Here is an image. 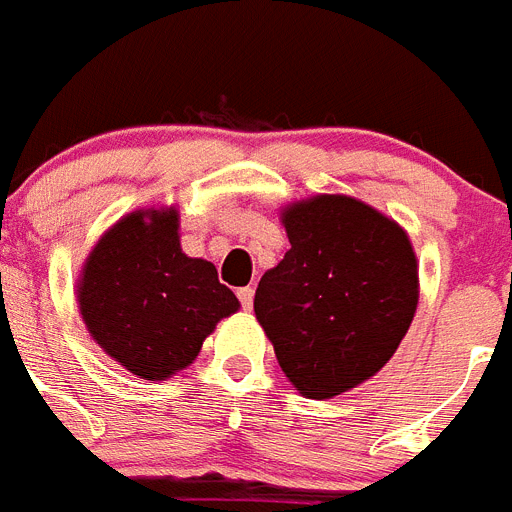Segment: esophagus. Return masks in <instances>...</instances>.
<instances>
[{
	"mask_svg": "<svg viewBox=\"0 0 512 512\" xmlns=\"http://www.w3.org/2000/svg\"><path fill=\"white\" fill-rule=\"evenodd\" d=\"M238 298H240V303H243V308H246V311H251V306H253V287L251 285L240 287Z\"/></svg>",
	"mask_w": 512,
	"mask_h": 512,
	"instance_id": "1",
	"label": "esophagus"
}]
</instances>
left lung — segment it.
Returning <instances> with one entry per match:
<instances>
[{
    "instance_id": "8db88e82",
    "label": "left lung",
    "mask_w": 512,
    "mask_h": 512,
    "mask_svg": "<svg viewBox=\"0 0 512 512\" xmlns=\"http://www.w3.org/2000/svg\"><path fill=\"white\" fill-rule=\"evenodd\" d=\"M282 225L290 251L253 311L298 392L335 398L395 356L418 306L416 253L395 219L350 196L295 201Z\"/></svg>"
}]
</instances>
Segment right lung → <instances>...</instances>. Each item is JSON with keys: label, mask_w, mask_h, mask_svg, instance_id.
<instances>
[{"label": "right lung", "mask_w": 512, "mask_h": 512, "mask_svg": "<svg viewBox=\"0 0 512 512\" xmlns=\"http://www.w3.org/2000/svg\"><path fill=\"white\" fill-rule=\"evenodd\" d=\"M180 214L141 209L109 227L78 277V306L104 353L162 382L196 361L217 322L240 308L211 261L180 248Z\"/></svg>", "instance_id": "right-lung-1"}]
</instances>
